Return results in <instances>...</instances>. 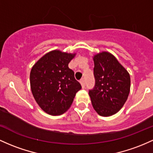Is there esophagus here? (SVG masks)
Wrapping results in <instances>:
<instances>
[{
	"label": "esophagus",
	"instance_id": "34e87169",
	"mask_svg": "<svg viewBox=\"0 0 153 153\" xmlns=\"http://www.w3.org/2000/svg\"><path fill=\"white\" fill-rule=\"evenodd\" d=\"M80 84H81V85H82V88H85V80H83V79H82V80H80Z\"/></svg>",
	"mask_w": 153,
	"mask_h": 153
}]
</instances>
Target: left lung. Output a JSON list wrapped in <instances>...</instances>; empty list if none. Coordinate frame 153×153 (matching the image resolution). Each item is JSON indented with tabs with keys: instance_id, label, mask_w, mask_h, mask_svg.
<instances>
[{
	"instance_id": "8db88e82",
	"label": "left lung",
	"mask_w": 153,
	"mask_h": 153,
	"mask_svg": "<svg viewBox=\"0 0 153 153\" xmlns=\"http://www.w3.org/2000/svg\"><path fill=\"white\" fill-rule=\"evenodd\" d=\"M95 85L89 90L92 105L101 116L117 113L128 99L131 79L127 70L108 52L94 56Z\"/></svg>"
}]
</instances>
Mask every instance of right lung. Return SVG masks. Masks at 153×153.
I'll list each match as a JSON object with an SVG mask.
<instances>
[{
	"label": "right lung",
	"mask_w": 153,
	"mask_h": 153,
	"mask_svg": "<svg viewBox=\"0 0 153 153\" xmlns=\"http://www.w3.org/2000/svg\"><path fill=\"white\" fill-rule=\"evenodd\" d=\"M75 53L58 50L40 59L30 72V87L37 103L46 113L61 115L70 108L81 85L68 64Z\"/></svg>",
	"instance_id": "obj_1"
}]
</instances>
